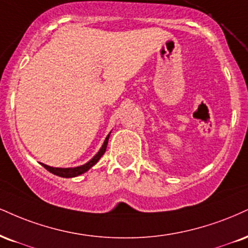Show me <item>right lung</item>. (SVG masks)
<instances>
[{
    "instance_id": "1",
    "label": "right lung",
    "mask_w": 248,
    "mask_h": 248,
    "mask_svg": "<svg viewBox=\"0 0 248 248\" xmlns=\"http://www.w3.org/2000/svg\"><path fill=\"white\" fill-rule=\"evenodd\" d=\"M109 134H111V133H109ZM109 134L107 135V137L105 139V142H104L103 147L100 148V150L98 151V154L95 155V156L92 158L91 160H89L88 163L84 164V165L77 166V168H67V169L52 168V166L46 165V164H41V165H43L44 168L47 170V171H49L50 173H53V174H55V175H59V177H62V178L78 177V175L83 174V173H85L86 171H89V170H90L92 166L94 165V164H97L98 160L100 159V157L103 156L104 154H105L106 148H107V143H108V139H109Z\"/></svg>"
}]
</instances>
